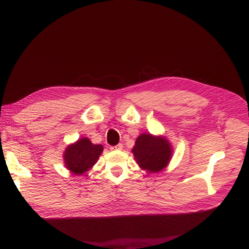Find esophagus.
Returning <instances> with one entry per match:
<instances>
[{"mask_svg":"<svg viewBox=\"0 0 249 249\" xmlns=\"http://www.w3.org/2000/svg\"><path fill=\"white\" fill-rule=\"evenodd\" d=\"M123 148V144H121V143H119V144H117L115 146H111L110 149L111 150H121Z\"/></svg>","mask_w":249,"mask_h":249,"instance_id":"34e87169","label":"esophagus"}]
</instances>
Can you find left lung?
Listing matches in <instances>:
<instances>
[{
  "mask_svg": "<svg viewBox=\"0 0 249 249\" xmlns=\"http://www.w3.org/2000/svg\"><path fill=\"white\" fill-rule=\"evenodd\" d=\"M134 159L141 169L156 174L165 168L173 156V146L165 136L140 134L132 148Z\"/></svg>",
  "mask_w": 249,
  "mask_h": 249,
  "instance_id": "1",
  "label": "left lung"
}]
</instances>
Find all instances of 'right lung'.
Wrapping results in <instances>:
<instances>
[{
	"instance_id": "obj_1",
	"label": "right lung",
	"mask_w": 249,
	"mask_h": 249,
	"mask_svg": "<svg viewBox=\"0 0 249 249\" xmlns=\"http://www.w3.org/2000/svg\"><path fill=\"white\" fill-rule=\"evenodd\" d=\"M103 150L102 144H94L88 137H82L65 148L64 166L73 175H84L96 164Z\"/></svg>"
}]
</instances>
